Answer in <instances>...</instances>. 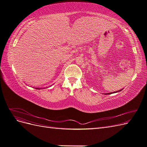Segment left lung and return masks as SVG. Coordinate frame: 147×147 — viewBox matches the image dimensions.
Returning <instances> with one entry per match:
<instances>
[{"label":"left lung","mask_w":147,"mask_h":147,"mask_svg":"<svg viewBox=\"0 0 147 147\" xmlns=\"http://www.w3.org/2000/svg\"><path fill=\"white\" fill-rule=\"evenodd\" d=\"M123 89H121V90H118V91H115V92H109V93H105V94H113V93H116V92H119V91H121V90H123Z\"/></svg>","instance_id":"left-lung-1"}]
</instances>
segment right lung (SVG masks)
I'll return each instance as SVG.
<instances>
[{"instance_id": "1", "label": "right lung", "mask_w": 147, "mask_h": 147, "mask_svg": "<svg viewBox=\"0 0 147 147\" xmlns=\"http://www.w3.org/2000/svg\"><path fill=\"white\" fill-rule=\"evenodd\" d=\"M35 89H37V90H40V89H45V88H34Z\"/></svg>"}]
</instances>
